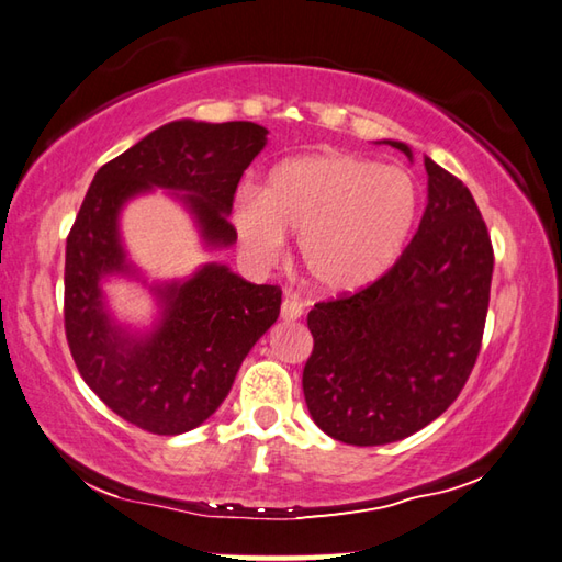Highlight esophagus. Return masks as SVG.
Instances as JSON below:
<instances>
[{
  "mask_svg": "<svg viewBox=\"0 0 562 562\" xmlns=\"http://www.w3.org/2000/svg\"><path fill=\"white\" fill-rule=\"evenodd\" d=\"M302 314H304V304L300 300H284L280 306L282 321H296L302 318Z\"/></svg>",
  "mask_w": 562,
  "mask_h": 562,
  "instance_id": "obj_1",
  "label": "esophagus"
}]
</instances>
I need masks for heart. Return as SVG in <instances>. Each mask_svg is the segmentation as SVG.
Instances as JSON below:
<instances>
[{
  "instance_id": "b5f03b06",
  "label": "heart",
  "mask_w": 562,
  "mask_h": 562,
  "mask_svg": "<svg viewBox=\"0 0 562 562\" xmlns=\"http://www.w3.org/2000/svg\"><path fill=\"white\" fill-rule=\"evenodd\" d=\"M423 190L401 166L348 151L282 161L260 193L244 190L234 226L248 258L272 266L288 236L321 292L350 294L391 270L413 234Z\"/></svg>"
}]
</instances>
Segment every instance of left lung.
Wrapping results in <instances>:
<instances>
[{
  "mask_svg": "<svg viewBox=\"0 0 562 562\" xmlns=\"http://www.w3.org/2000/svg\"><path fill=\"white\" fill-rule=\"evenodd\" d=\"M391 147L408 154L403 142ZM427 207L386 274L314 304L304 398L314 423L355 447L423 429L457 401L479 360L493 244L471 190L425 159Z\"/></svg>",
  "mask_w": 562,
  "mask_h": 562,
  "instance_id": "left-lung-1",
  "label": "left lung"
}]
</instances>
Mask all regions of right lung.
I'll list each match as a JSON object with an SVG mask.
<instances>
[{"mask_svg": "<svg viewBox=\"0 0 562 562\" xmlns=\"http://www.w3.org/2000/svg\"><path fill=\"white\" fill-rule=\"evenodd\" d=\"M268 130L248 121H176L154 130L93 176L65 256V333L81 379L151 435L202 425L229 393L244 357L280 316L278 284H250L226 266H205L186 282L157 288L161 326L133 338L105 314L99 280L130 272L117 236L123 202L151 186L186 193L210 246H229L238 181L266 147Z\"/></svg>", "mask_w": 562, "mask_h": 562, "instance_id": "1", "label": "right lung"}]
</instances>
